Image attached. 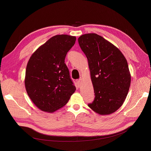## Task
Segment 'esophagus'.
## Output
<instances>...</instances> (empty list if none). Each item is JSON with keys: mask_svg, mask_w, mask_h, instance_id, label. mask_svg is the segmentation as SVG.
<instances>
[{"mask_svg": "<svg viewBox=\"0 0 151 151\" xmlns=\"http://www.w3.org/2000/svg\"><path fill=\"white\" fill-rule=\"evenodd\" d=\"M76 83H77V85H78V87L79 88L81 86V84H82V82H81V80H78L77 81H76Z\"/></svg>", "mask_w": 151, "mask_h": 151, "instance_id": "esophagus-1", "label": "esophagus"}]
</instances>
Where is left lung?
Masks as SVG:
<instances>
[{"instance_id": "obj_1", "label": "left lung", "mask_w": 151, "mask_h": 151, "mask_svg": "<svg viewBox=\"0 0 151 151\" xmlns=\"http://www.w3.org/2000/svg\"><path fill=\"white\" fill-rule=\"evenodd\" d=\"M79 46L88 59L95 98L88 105L100 115H109L122 105L131 83L126 58L115 45L96 33L81 35Z\"/></svg>"}]
</instances>
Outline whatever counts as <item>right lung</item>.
<instances>
[{"label":"right lung","mask_w":151,"mask_h":151,"mask_svg":"<svg viewBox=\"0 0 151 151\" xmlns=\"http://www.w3.org/2000/svg\"><path fill=\"white\" fill-rule=\"evenodd\" d=\"M76 37L55 35L39 47L30 57L24 80L27 94L42 111L54 112L68 102L76 90L64 63Z\"/></svg>","instance_id":"add662e5"}]
</instances>
